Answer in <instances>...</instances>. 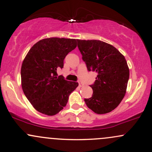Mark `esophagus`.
I'll return each instance as SVG.
<instances>
[{"instance_id":"34e87169","label":"esophagus","mask_w":152,"mask_h":152,"mask_svg":"<svg viewBox=\"0 0 152 152\" xmlns=\"http://www.w3.org/2000/svg\"><path fill=\"white\" fill-rule=\"evenodd\" d=\"M78 85L80 87H83V83L82 82H80V81H78Z\"/></svg>"}]
</instances>
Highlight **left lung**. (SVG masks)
Returning <instances> with one entry per match:
<instances>
[{
    "label": "left lung",
    "instance_id": "obj_1",
    "mask_svg": "<svg viewBox=\"0 0 152 152\" xmlns=\"http://www.w3.org/2000/svg\"><path fill=\"white\" fill-rule=\"evenodd\" d=\"M88 71L98 74L91 85L93 95L85 98L87 106L98 114L112 112L125 96L129 77L125 58L112 45L98 40H77Z\"/></svg>",
    "mask_w": 152,
    "mask_h": 152
}]
</instances>
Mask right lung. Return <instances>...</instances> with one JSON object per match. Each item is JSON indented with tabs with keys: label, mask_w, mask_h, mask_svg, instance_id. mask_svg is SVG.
<instances>
[{
	"label": "right lung",
	"mask_w": 152,
	"mask_h": 152,
	"mask_svg": "<svg viewBox=\"0 0 152 152\" xmlns=\"http://www.w3.org/2000/svg\"><path fill=\"white\" fill-rule=\"evenodd\" d=\"M76 39L44 38L34 44L21 66V86L25 96L38 112L54 116L67 103L78 83L57 76L68 53L76 48Z\"/></svg>",
	"instance_id": "right-lung-1"
}]
</instances>
